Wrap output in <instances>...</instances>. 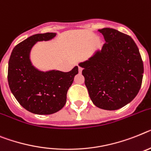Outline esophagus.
I'll return each mask as SVG.
<instances>
[{
    "label": "esophagus",
    "mask_w": 151,
    "mask_h": 151,
    "mask_svg": "<svg viewBox=\"0 0 151 151\" xmlns=\"http://www.w3.org/2000/svg\"><path fill=\"white\" fill-rule=\"evenodd\" d=\"M78 70H79L80 73H81L82 70H83V68H82V67H81V66H78Z\"/></svg>",
    "instance_id": "34e87169"
}]
</instances>
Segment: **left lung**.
Instances as JSON below:
<instances>
[{
    "label": "left lung",
    "mask_w": 151,
    "mask_h": 151,
    "mask_svg": "<svg viewBox=\"0 0 151 151\" xmlns=\"http://www.w3.org/2000/svg\"><path fill=\"white\" fill-rule=\"evenodd\" d=\"M105 44L79 65L91 101L99 108L114 111L134 99L141 87L144 64L129 35L109 27L98 30Z\"/></svg>",
    "instance_id": "1"
}]
</instances>
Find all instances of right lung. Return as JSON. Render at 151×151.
<instances>
[{
  "label": "right lung",
  "instance_id": "obj_1",
  "mask_svg": "<svg viewBox=\"0 0 151 151\" xmlns=\"http://www.w3.org/2000/svg\"><path fill=\"white\" fill-rule=\"evenodd\" d=\"M56 33L37 34L19 43L8 62L7 80L11 92L27 111L36 114H52L64 107L67 93L78 73L75 66L69 72L40 71L30 60L31 48L37 41L49 40Z\"/></svg>",
  "mask_w": 151,
  "mask_h": 151
}]
</instances>
